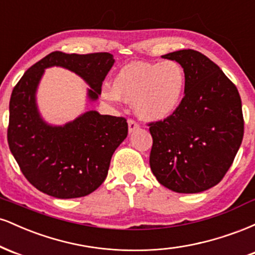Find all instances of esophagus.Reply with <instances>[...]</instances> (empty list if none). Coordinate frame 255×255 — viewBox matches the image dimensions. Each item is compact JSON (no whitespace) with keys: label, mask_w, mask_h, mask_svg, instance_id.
<instances>
[{"label":"esophagus","mask_w":255,"mask_h":255,"mask_svg":"<svg viewBox=\"0 0 255 255\" xmlns=\"http://www.w3.org/2000/svg\"><path fill=\"white\" fill-rule=\"evenodd\" d=\"M137 128H139V125H137L134 120H128V131H129V133H133V131L136 130Z\"/></svg>","instance_id":"34e87169"}]
</instances>
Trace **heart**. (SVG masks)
Listing matches in <instances>:
<instances>
[{"label":"heart","instance_id":"b5f03b06","mask_svg":"<svg viewBox=\"0 0 255 255\" xmlns=\"http://www.w3.org/2000/svg\"><path fill=\"white\" fill-rule=\"evenodd\" d=\"M186 75L175 61L160 63L133 62L120 69L113 88L104 87L102 97L110 103L120 98L133 103L139 119L157 122L170 118L182 99Z\"/></svg>","mask_w":255,"mask_h":255}]
</instances>
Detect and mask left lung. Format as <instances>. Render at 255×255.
<instances>
[{"mask_svg": "<svg viewBox=\"0 0 255 255\" xmlns=\"http://www.w3.org/2000/svg\"><path fill=\"white\" fill-rule=\"evenodd\" d=\"M162 57L182 67L186 84L177 110L150 125L151 170L172 192H204L221 182L241 146V98L235 85L201 52L188 49Z\"/></svg>", "mask_w": 255, "mask_h": 255, "instance_id": "left-lung-1", "label": "left lung"}]
</instances>
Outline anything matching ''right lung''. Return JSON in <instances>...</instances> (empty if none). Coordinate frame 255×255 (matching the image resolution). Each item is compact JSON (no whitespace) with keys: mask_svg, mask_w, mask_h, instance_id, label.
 Wrapping results in <instances>:
<instances>
[{"mask_svg":"<svg viewBox=\"0 0 255 255\" xmlns=\"http://www.w3.org/2000/svg\"><path fill=\"white\" fill-rule=\"evenodd\" d=\"M115 63L109 52L78 55L54 51L28 68L9 102L8 144L28 182L58 199L89 195L107 178L114 152L127 137L126 119L80 114L64 125L49 124L40 114L37 91L45 69L60 67L87 84L89 103L98 101L102 84Z\"/></svg>","mask_w":255,"mask_h":255,"instance_id":"obj_1","label":"right lung"}]
</instances>
